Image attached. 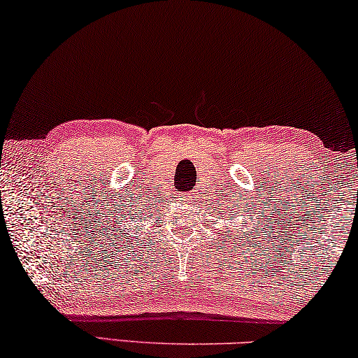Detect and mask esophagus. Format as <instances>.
I'll list each match as a JSON object with an SVG mask.
<instances>
[{"label": "esophagus", "mask_w": 358, "mask_h": 358, "mask_svg": "<svg viewBox=\"0 0 358 358\" xmlns=\"http://www.w3.org/2000/svg\"><path fill=\"white\" fill-rule=\"evenodd\" d=\"M181 197H183V199L185 201H194V197H192V194H183V196H181Z\"/></svg>", "instance_id": "esophagus-1"}]
</instances>
